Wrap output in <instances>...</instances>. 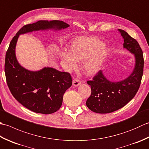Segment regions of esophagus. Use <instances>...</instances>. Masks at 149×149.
Masks as SVG:
<instances>
[{"label": "esophagus", "mask_w": 149, "mask_h": 149, "mask_svg": "<svg viewBox=\"0 0 149 149\" xmlns=\"http://www.w3.org/2000/svg\"><path fill=\"white\" fill-rule=\"evenodd\" d=\"M81 84V81L79 79L75 78L73 80V85H74V86H77Z\"/></svg>", "instance_id": "obj_1"}]
</instances>
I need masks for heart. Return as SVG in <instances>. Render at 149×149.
<instances>
[{
	"label": "heart",
	"instance_id": "obj_1",
	"mask_svg": "<svg viewBox=\"0 0 149 149\" xmlns=\"http://www.w3.org/2000/svg\"><path fill=\"white\" fill-rule=\"evenodd\" d=\"M69 50L60 53L66 68H76L77 61H83L84 71L90 75L99 71L109 53L102 41L94 37L76 38L70 45Z\"/></svg>",
	"mask_w": 149,
	"mask_h": 149
}]
</instances>
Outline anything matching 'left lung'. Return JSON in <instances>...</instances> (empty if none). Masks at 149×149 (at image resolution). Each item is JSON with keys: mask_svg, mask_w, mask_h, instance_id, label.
Segmentation results:
<instances>
[{"mask_svg": "<svg viewBox=\"0 0 149 149\" xmlns=\"http://www.w3.org/2000/svg\"><path fill=\"white\" fill-rule=\"evenodd\" d=\"M118 31L123 38V47L134 54L135 68L127 79L120 82L106 79L100 70L92 80L87 81L91 93L86 104L95 113H109L122 108L133 99L140 86L144 66L143 51L134 38L123 30Z\"/></svg>", "mask_w": 149, "mask_h": 149, "instance_id": "left-lung-1", "label": "left lung"}]
</instances>
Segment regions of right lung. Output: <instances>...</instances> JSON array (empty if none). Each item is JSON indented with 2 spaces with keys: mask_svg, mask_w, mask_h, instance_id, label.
I'll return each instance as SVG.
<instances>
[{
  "mask_svg": "<svg viewBox=\"0 0 149 149\" xmlns=\"http://www.w3.org/2000/svg\"><path fill=\"white\" fill-rule=\"evenodd\" d=\"M69 25L60 20H40L25 25L13 38L6 54L4 71L6 82L13 96L26 108L37 113L47 115L61 107L66 90L72 86L68 72L52 68H44L31 72L18 64L15 56V47L21 34L48 29H61Z\"/></svg>",
  "mask_w": 149,
  "mask_h": 149,
  "instance_id": "obj_1",
  "label": "right lung"
}]
</instances>
